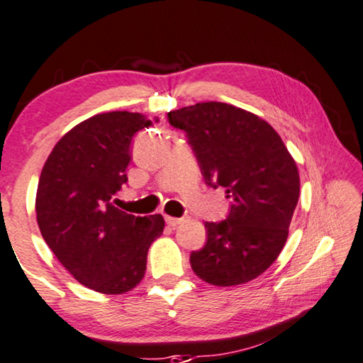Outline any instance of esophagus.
Wrapping results in <instances>:
<instances>
[{"mask_svg": "<svg viewBox=\"0 0 363 363\" xmlns=\"http://www.w3.org/2000/svg\"><path fill=\"white\" fill-rule=\"evenodd\" d=\"M181 222H182V218H176V217L166 216V223H167V225H169V227H177Z\"/></svg>", "mask_w": 363, "mask_h": 363, "instance_id": "34e87169", "label": "esophagus"}]
</instances>
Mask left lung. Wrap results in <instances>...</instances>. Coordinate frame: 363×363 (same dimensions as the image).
<instances>
[{"mask_svg":"<svg viewBox=\"0 0 363 363\" xmlns=\"http://www.w3.org/2000/svg\"><path fill=\"white\" fill-rule=\"evenodd\" d=\"M187 136L203 181L232 199L222 222H206L207 242L191 253L199 278L213 286L248 283L272 267L288 238L299 172L273 126L247 110L203 101L167 113Z\"/></svg>","mask_w":363,"mask_h":363,"instance_id":"obj_1","label":"left lung"}]
</instances>
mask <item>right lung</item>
<instances>
[{
    "instance_id": "1",
    "label": "right lung",
    "mask_w": 363,
    "mask_h": 363,
    "mask_svg": "<svg viewBox=\"0 0 363 363\" xmlns=\"http://www.w3.org/2000/svg\"><path fill=\"white\" fill-rule=\"evenodd\" d=\"M151 125L130 111L91 116L60 138L40 172L39 230L64 268L99 293L135 288L145 277L147 250L164 228L160 213L136 217L113 206L128 181L133 138Z\"/></svg>"
}]
</instances>
